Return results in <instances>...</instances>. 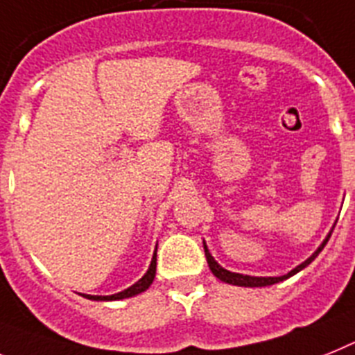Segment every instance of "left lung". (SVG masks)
Returning a JSON list of instances; mask_svg holds the SVG:
<instances>
[{
    "instance_id": "left-lung-1",
    "label": "left lung",
    "mask_w": 355,
    "mask_h": 355,
    "mask_svg": "<svg viewBox=\"0 0 355 355\" xmlns=\"http://www.w3.org/2000/svg\"><path fill=\"white\" fill-rule=\"evenodd\" d=\"M330 234H332V231L329 233V236L324 238L323 243H321L318 249H315L314 254L311 256V258H306L303 263H300L296 267V269H293L291 272L284 274V276H269V278H263V276H247V274H238V272H231V270L223 269L222 265L218 263V261L214 260L213 256H211L209 249H207V245H205L204 242V251H205V258H207V265H209L211 272L216 276L218 279H222V282H225V284H231V285H238V287H267V285H274L278 284V282H284V279L291 278V276H294L296 272H300L302 269H305L306 265L311 263V261H314V258L318 254H320L321 251H323V247L327 245V242H329Z\"/></svg>"
}]
</instances>
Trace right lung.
<instances>
[{
    "label": "right lung",
    "instance_id": "right-lung-1",
    "mask_svg": "<svg viewBox=\"0 0 355 355\" xmlns=\"http://www.w3.org/2000/svg\"><path fill=\"white\" fill-rule=\"evenodd\" d=\"M155 272H157V249H155V252H153V258H151V263H150V269H148V272H146L144 276H142V278L137 282V284H133L132 287H128L126 291H122V293H117V294H112V296H90V294H81V296L88 297V300H95V302H115V300H124V297L137 296V294L144 293L146 288L153 284Z\"/></svg>",
    "mask_w": 355,
    "mask_h": 355
}]
</instances>
